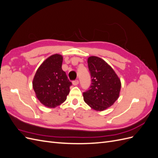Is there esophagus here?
<instances>
[{
    "label": "esophagus",
    "instance_id": "esophagus-1",
    "mask_svg": "<svg viewBox=\"0 0 158 158\" xmlns=\"http://www.w3.org/2000/svg\"><path fill=\"white\" fill-rule=\"evenodd\" d=\"M79 84V81L78 80H74L73 82V84L74 85H77L78 84Z\"/></svg>",
    "mask_w": 158,
    "mask_h": 158
}]
</instances>
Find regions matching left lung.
Segmentation results:
<instances>
[{"label": "left lung", "instance_id": "8db88e82", "mask_svg": "<svg viewBox=\"0 0 158 158\" xmlns=\"http://www.w3.org/2000/svg\"><path fill=\"white\" fill-rule=\"evenodd\" d=\"M88 64L92 84L83 93L84 100L91 108L102 111L111 107L118 98L121 80L111 66L99 57L89 56Z\"/></svg>", "mask_w": 158, "mask_h": 158}]
</instances>
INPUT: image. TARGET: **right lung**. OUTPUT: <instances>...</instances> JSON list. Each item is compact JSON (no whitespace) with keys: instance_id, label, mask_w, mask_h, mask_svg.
Instances as JSON below:
<instances>
[{"instance_id":"obj_1","label":"right lung","mask_w":158,"mask_h":158,"mask_svg":"<svg viewBox=\"0 0 158 158\" xmlns=\"http://www.w3.org/2000/svg\"><path fill=\"white\" fill-rule=\"evenodd\" d=\"M63 56L55 54L48 57L36 71L33 88L38 100L47 107L55 108L65 102L72 85L62 69Z\"/></svg>"}]
</instances>
